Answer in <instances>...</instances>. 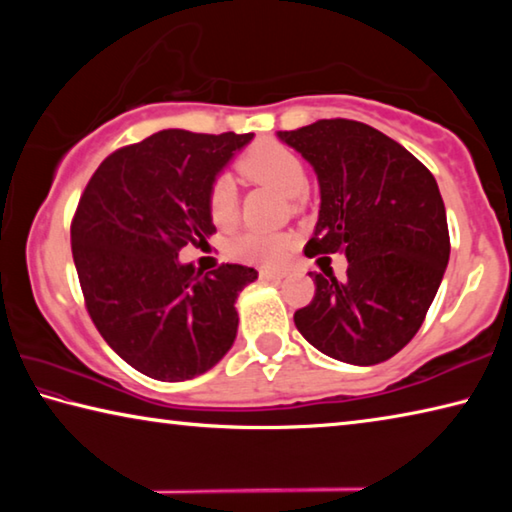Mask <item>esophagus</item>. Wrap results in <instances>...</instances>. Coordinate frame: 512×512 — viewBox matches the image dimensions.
I'll use <instances>...</instances> for the list:
<instances>
[{
  "label": "esophagus",
  "instance_id": "obj_1",
  "mask_svg": "<svg viewBox=\"0 0 512 512\" xmlns=\"http://www.w3.org/2000/svg\"><path fill=\"white\" fill-rule=\"evenodd\" d=\"M284 275H287V273L268 271V268H262V271H259V277H262V280H266V282H280Z\"/></svg>",
  "mask_w": 512,
  "mask_h": 512
}]
</instances>
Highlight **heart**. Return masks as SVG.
I'll use <instances>...</instances> for the list:
<instances>
[{
    "label": "heart",
    "mask_w": 512,
    "mask_h": 512,
    "mask_svg": "<svg viewBox=\"0 0 512 512\" xmlns=\"http://www.w3.org/2000/svg\"><path fill=\"white\" fill-rule=\"evenodd\" d=\"M241 176L271 185L287 196H298L307 185V171L300 155L275 140L257 142L239 160ZM207 212L216 225H230L237 216V189L230 178H216L207 194ZM293 237L287 232L248 230L232 241V255L241 262L277 266L287 259Z\"/></svg>",
    "instance_id": "b5f03b06"
}]
</instances>
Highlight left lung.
<instances>
[{"mask_svg": "<svg viewBox=\"0 0 512 512\" xmlns=\"http://www.w3.org/2000/svg\"><path fill=\"white\" fill-rule=\"evenodd\" d=\"M277 137L316 171L320 210L305 253L348 257V275L309 273L296 327L327 357L375 366L418 332L449 262L443 196L424 164L377 128L320 119Z\"/></svg>", "mask_w": 512, "mask_h": 512, "instance_id": "obj_1", "label": "left lung"}]
</instances>
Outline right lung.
<instances>
[{
  "label": "right lung",
  "instance_id": "add662e5",
  "mask_svg": "<svg viewBox=\"0 0 512 512\" xmlns=\"http://www.w3.org/2000/svg\"><path fill=\"white\" fill-rule=\"evenodd\" d=\"M253 133L169 128L108 155L72 221V255L85 307L128 366L185 381L219 363L237 339L235 302L257 271L221 264L196 273L178 259L216 228L207 194Z\"/></svg>",
  "mask_w": 512,
  "mask_h": 512
}]
</instances>
